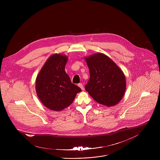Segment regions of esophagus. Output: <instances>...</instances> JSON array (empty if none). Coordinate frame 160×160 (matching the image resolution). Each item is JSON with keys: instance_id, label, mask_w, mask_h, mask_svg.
Listing matches in <instances>:
<instances>
[{"instance_id": "34e87169", "label": "esophagus", "mask_w": 160, "mask_h": 160, "mask_svg": "<svg viewBox=\"0 0 160 160\" xmlns=\"http://www.w3.org/2000/svg\"><path fill=\"white\" fill-rule=\"evenodd\" d=\"M78 86H79L82 90H84V86H83V84H82V83L78 84Z\"/></svg>"}]
</instances>
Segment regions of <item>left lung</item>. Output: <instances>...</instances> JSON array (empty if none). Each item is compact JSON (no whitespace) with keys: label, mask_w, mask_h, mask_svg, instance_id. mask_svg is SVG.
Masks as SVG:
<instances>
[{"label":"left lung","mask_w":160,"mask_h":160,"mask_svg":"<svg viewBox=\"0 0 160 160\" xmlns=\"http://www.w3.org/2000/svg\"><path fill=\"white\" fill-rule=\"evenodd\" d=\"M90 78L85 89L97 103L107 107L118 104L126 89L124 72L114 62L102 53L85 57Z\"/></svg>","instance_id":"1"}]
</instances>
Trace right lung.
<instances>
[{"label": "right lung", "mask_w": 160, "mask_h": 160, "mask_svg": "<svg viewBox=\"0 0 160 160\" xmlns=\"http://www.w3.org/2000/svg\"><path fill=\"white\" fill-rule=\"evenodd\" d=\"M68 57L60 53L51 55L40 70L36 79V91L47 108L60 112L69 106L80 88L71 83L65 70Z\"/></svg>", "instance_id": "obj_1"}]
</instances>
